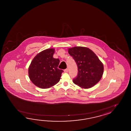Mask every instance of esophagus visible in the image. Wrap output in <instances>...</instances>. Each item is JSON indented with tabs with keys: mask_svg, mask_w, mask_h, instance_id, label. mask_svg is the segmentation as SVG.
<instances>
[{
	"mask_svg": "<svg viewBox=\"0 0 131 131\" xmlns=\"http://www.w3.org/2000/svg\"><path fill=\"white\" fill-rule=\"evenodd\" d=\"M68 72V69H66L64 70V72Z\"/></svg>",
	"mask_w": 131,
	"mask_h": 131,
	"instance_id": "34e87169",
	"label": "esophagus"
}]
</instances>
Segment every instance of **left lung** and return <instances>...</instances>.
Returning <instances> with one entry per match:
<instances>
[{
    "instance_id": "left-lung-1",
    "label": "left lung",
    "mask_w": 131,
    "mask_h": 131,
    "mask_svg": "<svg viewBox=\"0 0 131 131\" xmlns=\"http://www.w3.org/2000/svg\"><path fill=\"white\" fill-rule=\"evenodd\" d=\"M68 53L78 67V75L73 82L83 89H89L100 81L104 70L103 64L92 50L85 47L68 49Z\"/></svg>"
}]
</instances>
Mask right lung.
Segmentation results:
<instances>
[{"mask_svg": "<svg viewBox=\"0 0 131 131\" xmlns=\"http://www.w3.org/2000/svg\"><path fill=\"white\" fill-rule=\"evenodd\" d=\"M53 48L48 49L37 54L28 68V76L32 82L41 89H48L59 82L62 70L58 68L59 59L53 57Z\"/></svg>", "mask_w": 131, "mask_h": 131, "instance_id": "right-lung-1", "label": "right lung"}]
</instances>
